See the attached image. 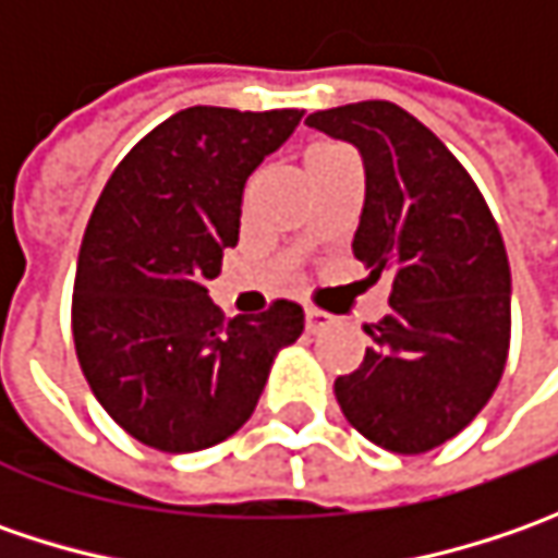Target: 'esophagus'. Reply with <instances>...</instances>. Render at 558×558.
Segmentation results:
<instances>
[{
  "instance_id": "34e87169",
  "label": "esophagus",
  "mask_w": 558,
  "mask_h": 558,
  "mask_svg": "<svg viewBox=\"0 0 558 558\" xmlns=\"http://www.w3.org/2000/svg\"><path fill=\"white\" fill-rule=\"evenodd\" d=\"M304 323H307V332H326L329 326L335 323V316L329 311H323V307H313V304H307L304 307Z\"/></svg>"
}]
</instances>
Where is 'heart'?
Listing matches in <instances>:
<instances>
[{"label":"heart","instance_id":"heart-1","mask_svg":"<svg viewBox=\"0 0 558 558\" xmlns=\"http://www.w3.org/2000/svg\"><path fill=\"white\" fill-rule=\"evenodd\" d=\"M338 148H344V145L341 142H313L307 148V158H319V155H329V151H338Z\"/></svg>","mask_w":558,"mask_h":558}]
</instances>
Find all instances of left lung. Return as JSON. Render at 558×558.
Masks as SVG:
<instances>
[{"label":"left lung","mask_w":558,"mask_h":558,"mask_svg":"<svg viewBox=\"0 0 558 558\" xmlns=\"http://www.w3.org/2000/svg\"><path fill=\"white\" fill-rule=\"evenodd\" d=\"M354 142L366 202L354 257L391 294L363 363L335 378L341 413L391 453L457 438L500 385L509 354V260L490 207L457 155L395 101H356L307 118Z\"/></svg>","instance_id":"obj_1"}]
</instances>
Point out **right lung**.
Returning <instances> with one entry per match:
<instances>
[{
	"mask_svg": "<svg viewBox=\"0 0 558 558\" xmlns=\"http://www.w3.org/2000/svg\"><path fill=\"white\" fill-rule=\"evenodd\" d=\"M304 111L195 105L114 167L83 232L71 329L80 369L126 435L163 453L245 425L272 356L304 332L294 301L226 316L204 282L239 242L242 192Z\"/></svg>",
	"mask_w": 558,
	"mask_h": 558,
	"instance_id": "1",
	"label": "right lung"
}]
</instances>
